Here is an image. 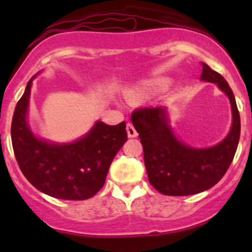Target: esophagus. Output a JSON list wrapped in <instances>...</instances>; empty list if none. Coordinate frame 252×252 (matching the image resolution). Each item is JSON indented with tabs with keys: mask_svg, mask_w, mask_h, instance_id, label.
Listing matches in <instances>:
<instances>
[{
	"mask_svg": "<svg viewBox=\"0 0 252 252\" xmlns=\"http://www.w3.org/2000/svg\"><path fill=\"white\" fill-rule=\"evenodd\" d=\"M126 130H127L128 137H136L137 136V131H136V128L133 127L132 124H127V126H126Z\"/></svg>",
	"mask_w": 252,
	"mask_h": 252,
	"instance_id": "1",
	"label": "esophagus"
}]
</instances>
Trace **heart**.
<instances>
[{"mask_svg": "<svg viewBox=\"0 0 252 252\" xmlns=\"http://www.w3.org/2000/svg\"><path fill=\"white\" fill-rule=\"evenodd\" d=\"M165 82H159V83H145L142 84L140 88H137L135 91V94L136 95H148L151 93L158 92L159 90H161L162 87H165Z\"/></svg>", "mask_w": 252, "mask_h": 252, "instance_id": "obj_1", "label": "heart"}]
</instances>
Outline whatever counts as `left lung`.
Listing matches in <instances>:
<instances>
[{"mask_svg":"<svg viewBox=\"0 0 252 252\" xmlns=\"http://www.w3.org/2000/svg\"><path fill=\"white\" fill-rule=\"evenodd\" d=\"M201 79L216 83L230 98L232 126L217 145L195 149L179 141L164 107H141L131 115L144 149L149 182L161 194L190 195L212 188L226 174L237 150L241 122L232 90L226 79L206 63H202Z\"/></svg>","mask_w":252,"mask_h":252,"instance_id":"8db88e82","label":"left lung"}]
</instances>
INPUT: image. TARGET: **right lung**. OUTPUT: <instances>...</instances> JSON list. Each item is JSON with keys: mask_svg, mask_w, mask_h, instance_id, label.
<instances>
[{"mask_svg": "<svg viewBox=\"0 0 252 252\" xmlns=\"http://www.w3.org/2000/svg\"><path fill=\"white\" fill-rule=\"evenodd\" d=\"M32 79L17 102L11 124V140L22 174L40 192L68 201L93 197L106 182L116 154L127 141L126 122L110 126L95 122L86 136L70 144L37 139L28 125Z\"/></svg>", "mask_w": 252, "mask_h": 252, "instance_id": "1", "label": "right lung"}]
</instances>
